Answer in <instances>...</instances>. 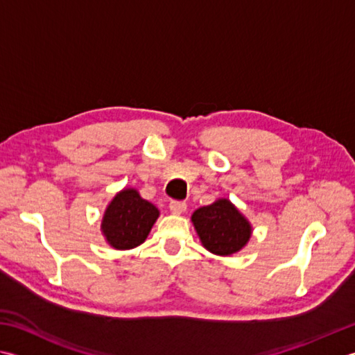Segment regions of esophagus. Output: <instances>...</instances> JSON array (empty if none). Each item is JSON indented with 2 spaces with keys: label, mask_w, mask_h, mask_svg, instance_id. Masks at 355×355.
Wrapping results in <instances>:
<instances>
[{
  "label": "esophagus",
  "mask_w": 355,
  "mask_h": 355,
  "mask_svg": "<svg viewBox=\"0 0 355 355\" xmlns=\"http://www.w3.org/2000/svg\"><path fill=\"white\" fill-rule=\"evenodd\" d=\"M186 207L187 206L184 201H171V205H169V209L173 214H183L186 211Z\"/></svg>",
  "instance_id": "obj_1"
}]
</instances>
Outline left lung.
Listing matches in <instances>:
<instances>
[{"label":"left lung","mask_w":355,"mask_h":355,"mask_svg":"<svg viewBox=\"0 0 355 355\" xmlns=\"http://www.w3.org/2000/svg\"><path fill=\"white\" fill-rule=\"evenodd\" d=\"M203 246L217 255H231L246 245L251 226L231 201L218 200L192 215Z\"/></svg>","instance_id":"obj_1"}]
</instances>
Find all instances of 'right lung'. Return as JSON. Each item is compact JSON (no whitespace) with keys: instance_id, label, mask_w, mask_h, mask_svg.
Returning a JSON list of instances; mask_svg holds the SVG:
<instances>
[{"instance_id":"1","label":"right lung","mask_w":355,"mask_h":355,"mask_svg":"<svg viewBox=\"0 0 355 355\" xmlns=\"http://www.w3.org/2000/svg\"><path fill=\"white\" fill-rule=\"evenodd\" d=\"M157 218L154 205L143 200L135 189H124L109 205L101 229L115 249H130L141 245Z\"/></svg>"}]
</instances>
